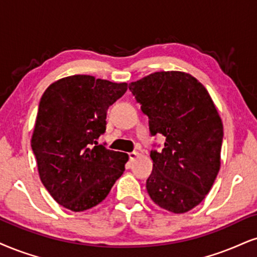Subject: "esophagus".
<instances>
[{
  "instance_id": "34e87169",
  "label": "esophagus",
  "mask_w": 257,
  "mask_h": 257,
  "mask_svg": "<svg viewBox=\"0 0 257 257\" xmlns=\"http://www.w3.org/2000/svg\"><path fill=\"white\" fill-rule=\"evenodd\" d=\"M138 157V153H136V151H132V153H128V158L131 162H134L136 158Z\"/></svg>"
}]
</instances>
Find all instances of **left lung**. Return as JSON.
<instances>
[{"label": "left lung", "instance_id": "8db88e82", "mask_svg": "<svg viewBox=\"0 0 257 257\" xmlns=\"http://www.w3.org/2000/svg\"><path fill=\"white\" fill-rule=\"evenodd\" d=\"M149 118L151 136L166 137L153 150L150 198L173 213L191 211L204 200L220 169L223 122L210 94L192 75L158 71L130 83Z\"/></svg>", "mask_w": 257, "mask_h": 257}]
</instances>
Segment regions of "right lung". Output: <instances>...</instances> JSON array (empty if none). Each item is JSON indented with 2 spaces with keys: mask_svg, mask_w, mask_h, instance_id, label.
<instances>
[{
  "mask_svg": "<svg viewBox=\"0 0 257 257\" xmlns=\"http://www.w3.org/2000/svg\"><path fill=\"white\" fill-rule=\"evenodd\" d=\"M126 90L125 82L74 75L44 91L31 145L41 182L63 207L82 212L99 205L122 175L128 155L96 139L106 131L108 107Z\"/></svg>",
  "mask_w": 257,
  "mask_h": 257,
  "instance_id": "add662e5",
  "label": "right lung"
}]
</instances>
